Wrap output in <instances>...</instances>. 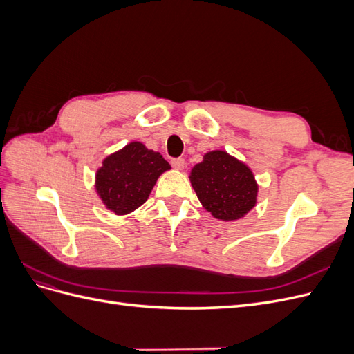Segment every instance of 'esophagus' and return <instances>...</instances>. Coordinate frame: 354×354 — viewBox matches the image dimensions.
Listing matches in <instances>:
<instances>
[{"label": "esophagus", "mask_w": 354, "mask_h": 354, "mask_svg": "<svg viewBox=\"0 0 354 354\" xmlns=\"http://www.w3.org/2000/svg\"><path fill=\"white\" fill-rule=\"evenodd\" d=\"M171 165H173V168H174V169H178V171H181V169L185 168V159H181V158H176V159L171 160Z\"/></svg>", "instance_id": "esophagus-1"}]
</instances>
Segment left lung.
I'll list each match as a JSON object with an SVG mask.
<instances>
[{
    "label": "left lung",
    "mask_w": 354,
    "mask_h": 354,
    "mask_svg": "<svg viewBox=\"0 0 354 354\" xmlns=\"http://www.w3.org/2000/svg\"><path fill=\"white\" fill-rule=\"evenodd\" d=\"M189 178L202 207L217 220H241L257 205L259 183L252 169L226 151L207 152Z\"/></svg>",
    "instance_id": "1"
}]
</instances>
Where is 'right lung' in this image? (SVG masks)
I'll use <instances>...</instances> for the list:
<instances>
[{
    "label": "right lung",
    "instance_id": "add662e5",
    "mask_svg": "<svg viewBox=\"0 0 354 354\" xmlns=\"http://www.w3.org/2000/svg\"><path fill=\"white\" fill-rule=\"evenodd\" d=\"M171 165L142 142H130L106 156L95 171L94 187L106 209L128 216L147 201L158 178Z\"/></svg>",
    "mask_w": 354,
    "mask_h": 354
}]
</instances>
